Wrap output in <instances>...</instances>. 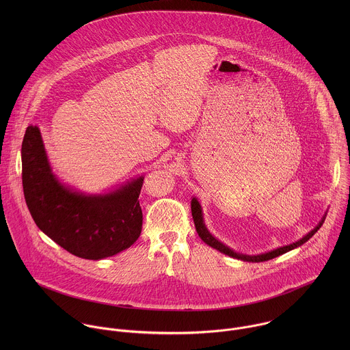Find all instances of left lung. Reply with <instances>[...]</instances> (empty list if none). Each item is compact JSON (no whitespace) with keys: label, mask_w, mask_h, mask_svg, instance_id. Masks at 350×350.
I'll return each mask as SVG.
<instances>
[{"label":"left lung","mask_w":350,"mask_h":350,"mask_svg":"<svg viewBox=\"0 0 350 350\" xmlns=\"http://www.w3.org/2000/svg\"><path fill=\"white\" fill-rule=\"evenodd\" d=\"M191 214H193V219H194V224H196V229H197V233L200 237V240L207 244L208 247L214 248V250L226 254V256H230L233 258H237V260H241V261H248V262H261V261H267V260H271V258H275L280 254H284L290 250H295V248H299L300 245H303L306 241H308L318 230L319 228L322 226L325 218H326V214H323V217L321 218V221L318 222V225L310 230L307 234H304L300 240L293 243V244H288V245H283V247H279L276 250H268V252H264V253H257V254H245V253H239L236 250H232L230 247L225 245L224 243H221L218 239H215L210 230L207 229L206 224H204V218H203V211H202V206H200V202L193 197L191 200Z\"/></svg>","instance_id":"1"}]
</instances>
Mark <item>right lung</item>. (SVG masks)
<instances>
[{
    "mask_svg": "<svg viewBox=\"0 0 350 350\" xmlns=\"http://www.w3.org/2000/svg\"><path fill=\"white\" fill-rule=\"evenodd\" d=\"M21 161L29 213L38 228L63 250L86 260H102L128 250L140 237L139 196L144 175L105 193L77 190L53 174L36 125L25 131Z\"/></svg>",
    "mask_w": 350,
    "mask_h": 350,
    "instance_id": "obj_1",
    "label": "right lung"
}]
</instances>
